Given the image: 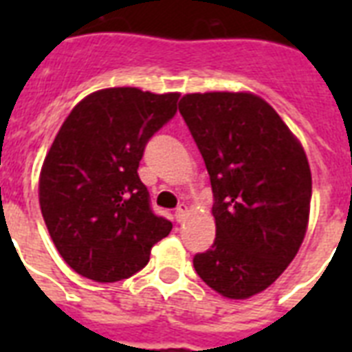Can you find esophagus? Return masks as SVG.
Wrapping results in <instances>:
<instances>
[{
    "instance_id": "1",
    "label": "esophagus",
    "mask_w": 352,
    "mask_h": 352,
    "mask_svg": "<svg viewBox=\"0 0 352 352\" xmlns=\"http://www.w3.org/2000/svg\"><path fill=\"white\" fill-rule=\"evenodd\" d=\"M186 215H188V206H186V204H181V206L175 210L177 223H182V221L186 219Z\"/></svg>"
}]
</instances>
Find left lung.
<instances>
[{
	"label": "left lung",
	"mask_w": 352,
	"mask_h": 352,
	"mask_svg": "<svg viewBox=\"0 0 352 352\" xmlns=\"http://www.w3.org/2000/svg\"><path fill=\"white\" fill-rule=\"evenodd\" d=\"M179 111L203 155L214 192L215 241L195 254L199 278L230 300L276 281L300 250L312 177L300 140L252 93H193Z\"/></svg>",
	"instance_id": "obj_1"
}]
</instances>
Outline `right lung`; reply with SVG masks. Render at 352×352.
<instances>
[{
    "instance_id": "right-lung-1",
    "label": "right lung",
    "mask_w": 352,
    "mask_h": 352,
    "mask_svg": "<svg viewBox=\"0 0 352 352\" xmlns=\"http://www.w3.org/2000/svg\"><path fill=\"white\" fill-rule=\"evenodd\" d=\"M179 93L111 87L78 102L40 173V208L60 256L98 283L120 281L149 261L171 223L153 214L138 162L177 113Z\"/></svg>"
}]
</instances>
